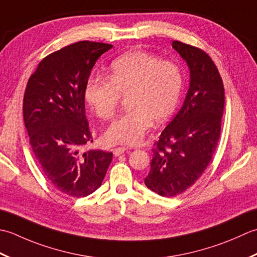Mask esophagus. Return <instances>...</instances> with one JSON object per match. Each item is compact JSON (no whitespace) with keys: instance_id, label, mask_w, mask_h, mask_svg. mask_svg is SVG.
Masks as SVG:
<instances>
[{"instance_id":"esophagus-1","label":"esophagus","mask_w":257,"mask_h":257,"mask_svg":"<svg viewBox=\"0 0 257 257\" xmlns=\"http://www.w3.org/2000/svg\"><path fill=\"white\" fill-rule=\"evenodd\" d=\"M127 150H128L127 148H116V149L113 150V154L115 156H119L121 154H123L124 152H126Z\"/></svg>"}]
</instances>
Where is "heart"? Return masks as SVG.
I'll list each match as a JSON object with an SVG mask.
<instances>
[{"mask_svg": "<svg viewBox=\"0 0 257 257\" xmlns=\"http://www.w3.org/2000/svg\"><path fill=\"white\" fill-rule=\"evenodd\" d=\"M183 87L180 67L144 51H133L115 60L109 80L93 75L85 83L84 97L99 118L108 119L122 97L130 111L114 121L103 134L109 145L139 144L155 124H163L177 107Z\"/></svg>", "mask_w": 257, "mask_h": 257, "instance_id": "obj_1", "label": "heart"}]
</instances>
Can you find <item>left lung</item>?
I'll list each match as a JSON object with an SVG mask.
<instances>
[{"label": "left lung", "mask_w": 257, "mask_h": 257, "mask_svg": "<svg viewBox=\"0 0 257 257\" xmlns=\"http://www.w3.org/2000/svg\"><path fill=\"white\" fill-rule=\"evenodd\" d=\"M173 49L186 62L190 85L181 109L161 133L144 183L162 196L181 194L200 179L217 148L224 86L205 52L179 41Z\"/></svg>", "instance_id": "obj_1"}]
</instances>
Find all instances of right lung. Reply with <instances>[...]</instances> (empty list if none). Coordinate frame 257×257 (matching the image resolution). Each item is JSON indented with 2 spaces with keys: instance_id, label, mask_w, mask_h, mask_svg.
I'll return each mask as SVG.
<instances>
[{
  "instance_id": "right-lung-1",
  "label": "right lung",
  "mask_w": 257,
  "mask_h": 257,
  "mask_svg": "<svg viewBox=\"0 0 257 257\" xmlns=\"http://www.w3.org/2000/svg\"><path fill=\"white\" fill-rule=\"evenodd\" d=\"M113 45L81 41L40 62L23 99L30 144L56 190L73 197L92 194L102 185L113 154L80 148L93 142L85 115L84 86L98 57Z\"/></svg>"
}]
</instances>
